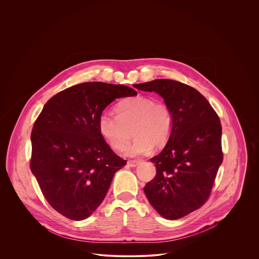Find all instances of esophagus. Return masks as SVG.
Here are the masks:
<instances>
[{
    "label": "esophagus",
    "instance_id": "34e87169",
    "mask_svg": "<svg viewBox=\"0 0 259 259\" xmlns=\"http://www.w3.org/2000/svg\"><path fill=\"white\" fill-rule=\"evenodd\" d=\"M127 165L129 167H131V168H135V167H137L139 165V162L138 161H128Z\"/></svg>",
    "mask_w": 259,
    "mask_h": 259
}]
</instances>
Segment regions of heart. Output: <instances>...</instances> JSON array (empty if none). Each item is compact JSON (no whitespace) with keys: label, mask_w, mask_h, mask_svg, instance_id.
Returning <instances> with one entry per match:
<instances>
[{"label":"heart","mask_w":259,"mask_h":259,"mask_svg":"<svg viewBox=\"0 0 259 259\" xmlns=\"http://www.w3.org/2000/svg\"><path fill=\"white\" fill-rule=\"evenodd\" d=\"M118 114L102 112L98 119L101 135L115 150H122L131 137L133 142L123 154L127 157H139L151 151L153 145L161 147L170 137L172 114L163 101H154L146 96H134L117 105Z\"/></svg>","instance_id":"b5f03b06"}]
</instances>
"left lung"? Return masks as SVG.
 Listing matches in <instances>:
<instances>
[{
    "instance_id": "obj_1",
    "label": "left lung",
    "mask_w": 259,
    "mask_h": 259,
    "mask_svg": "<svg viewBox=\"0 0 259 259\" xmlns=\"http://www.w3.org/2000/svg\"><path fill=\"white\" fill-rule=\"evenodd\" d=\"M134 87L156 92L172 111L169 140L150 160L157 174L144 193L160 215L181 219L207 200L223 163L220 118L197 89L182 82L155 79Z\"/></svg>"
}]
</instances>
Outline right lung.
<instances>
[{"label": "right lung", "mask_w": 259, "mask_h": 259, "mask_svg": "<svg viewBox=\"0 0 259 259\" xmlns=\"http://www.w3.org/2000/svg\"><path fill=\"white\" fill-rule=\"evenodd\" d=\"M136 95L121 84L84 82L62 90L44 106L30 135V170L46 200L65 218L90 217L126 165L105 142L98 119L117 98Z\"/></svg>", "instance_id": "obj_1"}]
</instances>
